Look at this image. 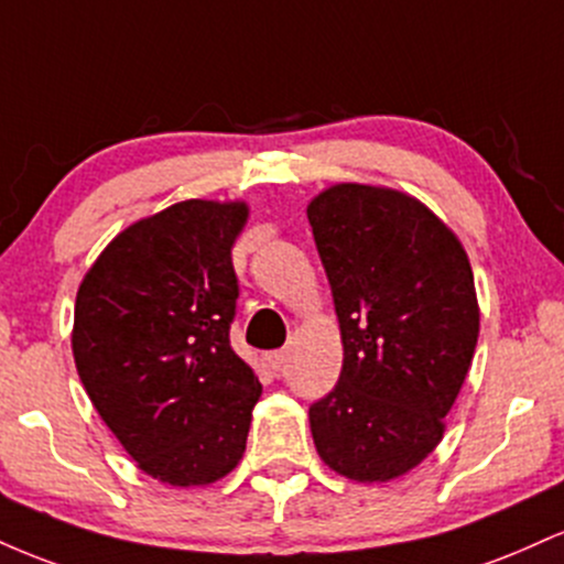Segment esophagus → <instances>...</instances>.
I'll list each match as a JSON object with an SVG mask.
<instances>
[{
  "instance_id": "obj_1",
  "label": "esophagus",
  "mask_w": 564,
  "mask_h": 564,
  "mask_svg": "<svg viewBox=\"0 0 564 564\" xmlns=\"http://www.w3.org/2000/svg\"><path fill=\"white\" fill-rule=\"evenodd\" d=\"M268 360H270V366H273V368H281L289 360V352H286V349H273V352L268 355Z\"/></svg>"
}]
</instances>
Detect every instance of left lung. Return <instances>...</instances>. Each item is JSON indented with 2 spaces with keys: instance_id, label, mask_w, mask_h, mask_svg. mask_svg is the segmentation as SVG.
<instances>
[{
  "instance_id": "obj_1",
  "label": "left lung",
  "mask_w": 564,
  "mask_h": 564,
  "mask_svg": "<svg viewBox=\"0 0 564 564\" xmlns=\"http://www.w3.org/2000/svg\"><path fill=\"white\" fill-rule=\"evenodd\" d=\"M341 332L339 381L310 405L328 469L390 482L437 448L475 358L480 304L462 241L419 198L339 183L307 204Z\"/></svg>"
}]
</instances>
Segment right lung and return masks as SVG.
Wrapping results in <instances>:
<instances>
[{
  "mask_svg": "<svg viewBox=\"0 0 564 564\" xmlns=\"http://www.w3.org/2000/svg\"><path fill=\"white\" fill-rule=\"evenodd\" d=\"M246 200L187 198L132 223L76 291V371L145 475L174 488L223 480L243 458L260 379L230 347V249Z\"/></svg>",
  "mask_w": 564,
  "mask_h": 564,
  "instance_id": "obj_1",
  "label": "right lung"
}]
</instances>
